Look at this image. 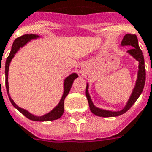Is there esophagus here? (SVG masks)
Masks as SVG:
<instances>
[{"mask_svg": "<svg viewBox=\"0 0 152 152\" xmlns=\"http://www.w3.org/2000/svg\"><path fill=\"white\" fill-rule=\"evenodd\" d=\"M76 70L78 74H83V66L82 65H79V66H77L76 67Z\"/></svg>", "mask_w": 152, "mask_h": 152, "instance_id": "34e87169", "label": "esophagus"}]
</instances>
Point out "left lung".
<instances>
[{
    "label": "left lung",
    "instance_id": "left-lung-1",
    "mask_svg": "<svg viewBox=\"0 0 152 152\" xmlns=\"http://www.w3.org/2000/svg\"><path fill=\"white\" fill-rule=\"evenodd\" d=\"M122 45H131L132 48L131 50L127 51V53H130L131 55L135 58L137 61H139V71H138V77H137L136 83L134 86V88L132 91V94L130 99H129L128 102L126 103L123 110H119V111H111V110H102L100 108H98L91 101V97L88 93V84L86 85V95L88 100L89 106H90V109L91 111L93 113L94 115H97V116H100V117H116L118 115H121L126 112L127 110L133 106L134 102H136V100L139 99L140 94L142 92L144 85H145V80H146V70H145V66H144V58H143V55H142V50H140L139 44H138V39L135 34H127L124 36V39L122 41L121 43Z\"/></svg>",
    "mask_w": 152,
    "mask_h": 152
}]
</instances>
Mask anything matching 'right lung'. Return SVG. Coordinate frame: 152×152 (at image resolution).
<instances>
[{
    "mask_svg": "<svg viewBox=\"0 0 152 152\" xmlns=\"http://www.w3.org/2000/svg\"><path fill=\"white\" fill-rule=\"evenodd\" d=\"M39 36H37L36 34H25V35H22V36L18 37L14 41L13 44H12L11 51H10V55L7 58L6 62H5V69H4L5 70V86H6L7 93H8V95H9V98H10V102L12 104V106L15 107V108H17L22 115H25L26 118H28L30 120L39 121V122H46V121H52L58 119V118H60L61 115H62V114L64 112V100H65L66 97L68 95V94H69V91H70V88H71L72 85H73L74 80L78 77V75L77 74H75V73H73V74H71V75L68 76L65 79V81H64V93L62 97H61V100H60V102H59V103L58 104L57 107H54L50 112L45 114V115H42V116H35V115H32V114H30V113L27 111L26 110H25V109H22V108L18 107V105L13 102V100L11 99V97L10 96V92H9L8 72H9V67H10V61L13 58L15 53L18 52L20 48L23 47L24 45H26V43L29 42V41H31L33 39H36Z\"/></svg>",
    "mask_w": 152,
    "mask_h": 152,
    "instance_id": "right-lung-1",
    "label": "right lung"
}]
</instances>
